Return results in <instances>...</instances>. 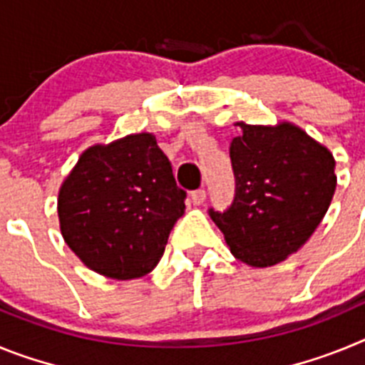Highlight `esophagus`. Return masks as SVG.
Here are the masks:
<instances>
[{
  "label": "esophagus",
  "mask_w": 365,
  "mask_h": 365,
  "mask_svg": "<svg viewBox=\"0 0 365 365\" xmlns=\"http://www.w3.org/2000/svg\"><path fill=\"white\" fill-rule=\"evenodd\" d=\"M205 199H206V190H195V192H192V202L195 206H199V205H202V202H205Z\"/></svg>",
  "instance_id": "1"
}]
</instances>
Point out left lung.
Instances as JSON below:
<instances>
[{
	"instance_id": "1",
	"label": "left lung",
	"mask_w": 365,
	"mask_h": 365,
	"mask_svg": "<svg viewBox=\"0 0 365 365\" xmlns=\"http://www.w3.org/2000/svg\"><path fill=\"white\" fill-rule=\"evenodd\" d=\"M230 159L235 199L210 210L235 259L256 269L278 265L314 234L336 190L333 153L289 120L235 122Z\"/></svg>"
}]
</instances>
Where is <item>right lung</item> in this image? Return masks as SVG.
<instances>
[{
	"mask_svg": "<svg viewBox=\"0 0 365 365\" xmlns=\"http://www.w3.org/2000/svg\"><path fill=\"white\" fill-rule=\"evenodd\" d=\"M185 197L155 135H125L82 151L58 190L60 232L93 272L143 278L159 265Z\"/></svg>",
	"mask_w": 365,
	"mask_h": 365,
	"instance_id": "obj_1",
	"label": "right lung"
}]
</instances>
